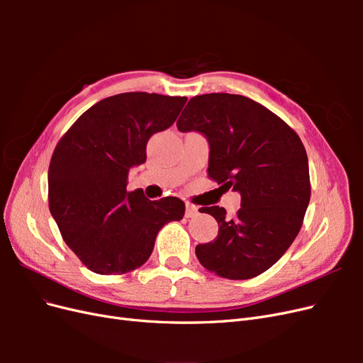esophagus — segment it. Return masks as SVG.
<instances>
[{"instance_id": "1", "label": "esophagus", "mask_w": 363, "mask_h": 363, "mask_svg": "<svg viewBox=\"0 0 363 363\" xmlns=\"http://www.w3.org/2000/svg\"><path fill=\"white\" fill-rule=\"evenodd\" d=\"M199 215V207L194 206V204H186V212H184V216L186 218H194Z\"/></svg>"}]
</instances>
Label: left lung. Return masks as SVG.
I'll list each match as a JSON object with an SVG mask.
<instances>
[{"instance_id":"obj_1","label":"left lung","mask_w":363,"mask_h":363,"mask_svg":"<svg viewBox=\"0 0 363 363\" xmlns=\"http://www.w3.org/2000/svg\"><path fill=\"white\" fill-rule=\"evenodd\" d=\"M177 128L207 138L208 177L240 194L235 216L219 206L201 207L219 230L213 242L196 245V257L230 280L265 272L294 242L309 206V162L301 139L267 107L232 94L191 98Z\"/></svg>"}]
</instances>
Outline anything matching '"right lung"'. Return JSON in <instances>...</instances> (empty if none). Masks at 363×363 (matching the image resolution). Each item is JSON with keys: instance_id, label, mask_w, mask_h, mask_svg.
<instances>
[{"instance_id": "add662e5", "label": "right lung", "mask_w": 363, "mask_h": 363, "mask_svg": "<svg viewBox=\"0 0 363 363\" xmlns=\"http://www.w3.org/2000/svg\"><path fill=\"white\" fill-rule=\"evenodd\" d=\"M188 98L127 92L104 98L75 121L52 152L50 212L86 268L103 276L144 265L160 228L180 221L184 203L127 192L130 168L147 160V144L174 124Z\"/></svg>"}]
</instances>
